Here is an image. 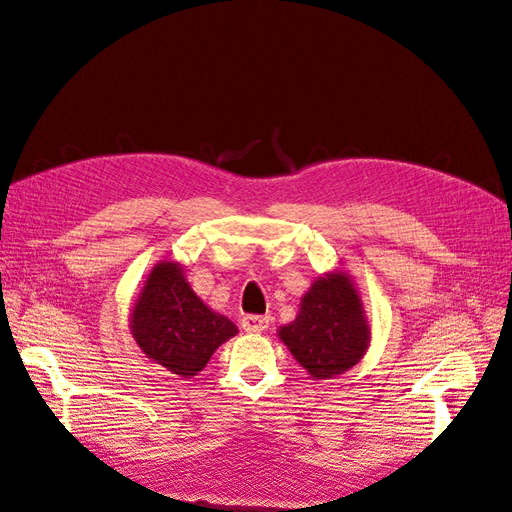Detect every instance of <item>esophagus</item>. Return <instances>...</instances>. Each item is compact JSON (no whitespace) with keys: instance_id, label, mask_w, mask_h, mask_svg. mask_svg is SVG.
<instances>
[{"instance_id":"obj_1","label":"esophagus","mask_w":512,"mask_h":512,"mask_svg":"<svg viewBox=\"0 0 512 512\" xmlns=\"http://www.w3.org/2000/svg\"><path fill=\"white\" fill-rule=\"evenodd\" d=\"M270 324V318L268 316H244L242 318V329L248 331V333H261L266 331Z\"/></svg>"}]
</instances>
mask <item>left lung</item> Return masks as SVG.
I'll return each mask as SVG.
<instances>
[{
	"mask_svg": "<svg viewBox=\"0 0 512 512\" xmlns=\"http://www.w3.org/2000/svg\"><path fill=\"white\" fill-rule=\"evenodd\" d=\"M279 337L313 378H333L350 370L370 342L355 285L342 272L320 277L300 303L298 318L283 326Z\"/></svg>",
	"mask_w": 512,
	"mask_h": 512,
	"instance_id": "left-lung-1",
	"label": "left lung"
}]
</instances>
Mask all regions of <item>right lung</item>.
Here are the masks:
<instances>
[{"label": "right lung", "mask_w": 512, "mask_h": 512, "mask_svg": "<svg viewBox=\"0 0 512 512\" xmlns=\"http://www.w3.org/2000/svg\"><path fill=\"white\" fill-rule=\"evenodd\" d=\"M131 333L151 361L170 374L196 376L214 350L238 333L196 296L175 261H162L149 274L131 313Z\"/></svg>", "instance_id": "1"}]
</instances>
